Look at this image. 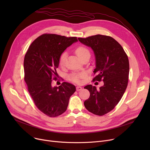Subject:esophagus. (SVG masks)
I'll return each mask as SVG.
<instances>
[{"instance_id": "obj_1", "label": "esophagus", "mask_w": 150, "mask_h": 150, "mask_svg": "<svg viewBox=\"0 0 150 150\" xmlns=\"http://www.w3.org/2000/svg\"><path fill=\"white\" fill-rule=\"evenodd\" d=\"M76 91H80L82 90V88L81 87V86H77V87L76 88Z\"/></svg>"}]
</instances>
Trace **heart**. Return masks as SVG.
<instances>
[{"mask_svg":"<svg viewBox=\"0 0 150 150\" xmlns=\"http://www.w3.org/2000/svg\"><path fill=\"white\" fill-rule=\"evenodd\" d=\"M75 53L80 59L84 57L86 55H90V52L88 49L86 48V47L84 46H80L77 47L75 50ZM67 57V53L64 52L62 53L59 58V64L61 67H63L65 65V62ZM83 77V74H72L69 76L70 80H72L74 82L78 83L79 82V80L80 78Z\"/></svg>","mask_w":150,"mask_h":150,"instance_id":"1","label":"heart"}]
</instances>
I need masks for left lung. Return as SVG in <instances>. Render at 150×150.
Here are the masks:
<instances>
[{"instance_id": "left-lung-1", "label": "left lung", "mask_w": 150, "mask_h": 150, "mask_svg": "<svg viewBox=\"0 0 150 150\" xmlns=\"http://www.w3.org/2000/svg\"><path fill=\"white\" fill-rule=\"evenodd\" d=\"M92 49L96 58L93 81L103 80L104 85L97 90L91 84L84 88L90 92L84 102L85 108L93 114L103 115L115 108L127 88L129 71V60L122 45L111 36L97 35L78 38Z\"/></svg>"}]
</instances>
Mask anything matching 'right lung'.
<instances>
[{
	"label": "right lung",
	"mask_w": 150,
	"mask_h": 150,
	"mask_svg": "<svg viewBox=\"0 0 150 150\" xmlns=\"http://www.w3.org/2000/svg\"><path fill=\"white\" fill-rule=\"evenodd\" d=\"M76 41V37L44 34L31 43L25 55L24 80L28 92L38 109L49 117L64 113L76 91L70 83L63 82L58 87H53L52 81L57 79L61 54Z\"/></svg>",
	"instance_id": "add662e5"
}]
</instances>
